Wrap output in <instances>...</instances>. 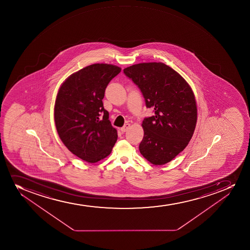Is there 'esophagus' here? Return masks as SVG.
I'll use <instances>...</instances> for the list:
<instances>
[{"instance_id":"1","label":"esophagus","mask_w":250,"mask_h":250,"mask_svg":"<svg viewBox=\"0 0 250 250\" xmlns=\"http://www.w3.org/2000/svg\"><path fill=\"white\" fill-rule=\"evenodd\" d=\"M129 127H130L129 124H125L122 128H121V131L122 133H125V132H126L129 129Z\"/></svg>"}]
</instances>
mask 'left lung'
<instances>
[{"label": "left lung", "instance_id": "left-lung-1", "mask_svg": "<svg viewBox=\"0 0 250 250\" xmlns=\"http://www.w3.org/2000/svg\"><path fill=\"white\" fill-rule=\"evenodd\" d=\"M141 89L146 107L155 115L145 118L139 151L155 166L172 161L188 146L197 121V106L190 84L164 62H141L124 69Z\"/></svg>", "mask_w": 250, "mask_h": 250}]
</instances>
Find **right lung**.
<instances>
[{
  "label": "right lung",
  "mask_w": 250,
  "mask_h": 250,
  "mask_svg": "<svg viewBox=\"0 0 250 250\" xmlns=\"http://www.w3.org/2000/svg\"><path fill=\"white\" fill-rule=\"evenodd\" d=\"M121 70L107 63L89 65L70 75L58 91L54 110L58 134L72 154L88 163L106 158L117 140L102 100Z\"/></svg>",
  "instance_id": "obj_1"
}]
</instances>
